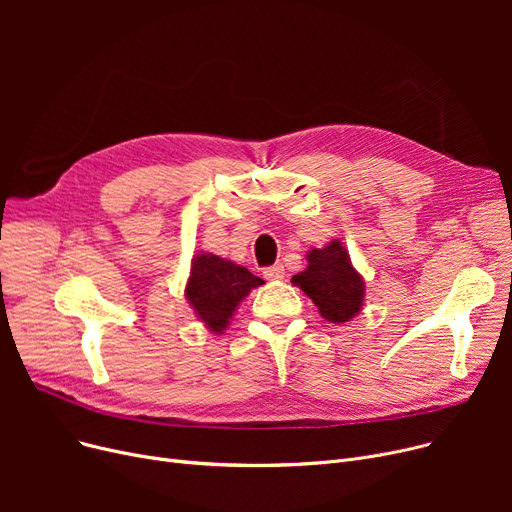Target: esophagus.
Instances as JSON below:
<instances>
[{
  "label": "esophagus",
  "mask_w": 512,
  "mask_h": 512,
  "mask_svg": "<svg viewBox=\"0 0 512 512\" xmlns=\"http://www.w3.org/2000/svg\"><path fill=\"white\" fill-rule=\"evenodd\" d=\"M263 276H265L267 280H282V278H284V265H282V263H276V265H272V267H265Z\"/></svg>",
  "instance_id": "obj_1"
}]
</instances>
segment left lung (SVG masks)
I'll list each match as a JSON object with an SVG mask.
<instances>
[{"label":"left lung","mask_w":512,"mask_h":512,"mask_svg":"<svg viewBox=\"0 0 512 512\" xmlns=\"http://www.w3.org/2000/svg\"><path fill=\"white\" fill-rule=\"evenodd\" d=\"M307 261V270L292 276V284L307 294L330 324L351 321L363 307L365 282L342 242L332 240L324 249L309 251Z\"/></svg>","instance_id":"8db88e82"}]
</instances>
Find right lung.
Listing matches in <instances>:
<instances>
[{"instance_id":"1","label":"right lung","mask_w":512,"mask_h":512,"mask_svg":"<svg viewBox=\"0 0 512 512\" xmlns=\"http://www.w3.org/2000/svg\"><path fill=\"white\" fill-rule=\"evenodd\" d=\"M261 284L263 280L253 276L247 267L203 253L193 259L191 278L184 294L203 324L213 334H222L238 303L247 297L251 288Z\"/></svg>"}]
</instances>
